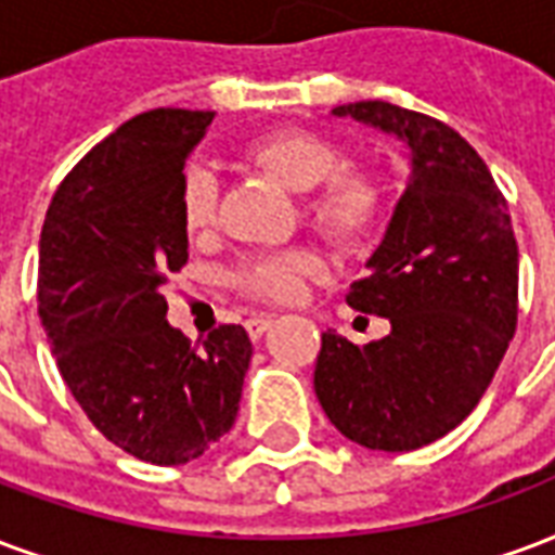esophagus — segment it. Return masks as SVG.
I'll list each match as a JSON object with an SVG mask.
<instances>
[{"instance_id": "obj_1", "label": "esophagus", "mask_w": 555, "mask_h": 555, "mask_svg": "<svg viewBox=\"0 0 555 555\" xmlns=\"http://www.w3.org/2000/svg\"><path fill=\"white\" fill-rule=\"evenodd\" d=\"M244 326H246V335H249L253 340H258L267 332V326H270V318H249Z\"/></svg>"}]
</instances>
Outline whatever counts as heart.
<instances>
[{"instance_id": "b5f03b06", "label": "heart", "mask_w": 555, "mask_h": 555, "mask_svg": "<svg viewBox=\"0 0 555 555\" xmlns=\"http://www.w3.org/2000/svg\"><path fill=\"white\" fill-rule=\"evenodd\" d=\"M241 158L302 199L311 229L347 253L367 246L379 232L388 208L385 184L364 167H347V155L326 138L302 129L267 131L241 150ZM179 220L191 237L215 232L220 217V179L205 164H188L179 176ZM326 261L309 244L267 249L237 264L235 288L261 302H294Z\"/></svg>"}]
</instances>
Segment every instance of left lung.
Masks as SVG:
<instances>
[{"label":"left lung","mask_w":555,"mask_h":555,"mask_svg":"<svg viewBox=\"0 0 555 555\" xmlns=\"http://www.w3.org/2000/svg\"><path fill=\"white\" fill-rule=\"evenodd\" d=\"M335 114L403 138L412 179L347 294L391 332L364 347L323 332L314 391L344 438L409 453L462 424L494 379L518 326V241L491 170L447 122L379 100Z\"/></svg>","instance_id":"8db88e82"}]
</instances>
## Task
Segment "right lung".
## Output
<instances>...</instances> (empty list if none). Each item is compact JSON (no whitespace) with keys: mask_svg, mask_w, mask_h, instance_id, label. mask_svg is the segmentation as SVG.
<instances>
[{"mask_svg":"<svg viewBox=\"0 0 555 555\" xmlns=\"http://www.w3.org/2000/svg\"><path fill=\"white\" fill-rule=\"evenodd\" d=\"M215 111H143L59 184L40 232L37 314L61 376L111 444L150 465L194 462L237 417L253 356L244 326L191 344L167 323L188 261L184 158Z\"/></svg>","mask_w":555,"mask_h":555,"instance_id":"right-lung-1","label":"right lung"}]
</instances>
